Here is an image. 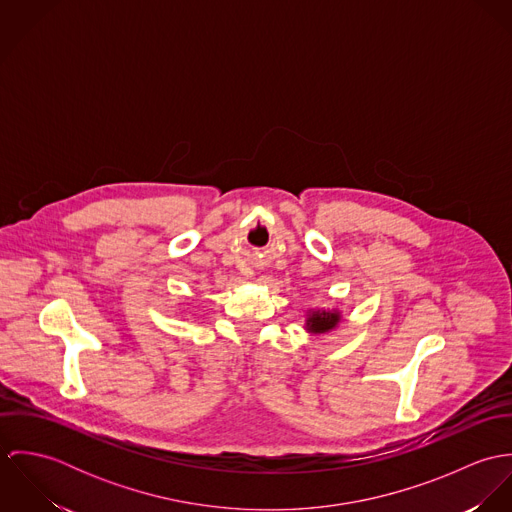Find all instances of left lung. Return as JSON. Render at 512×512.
<instances>
[{"mask_svg":"<svg viewBox=\"0 0 512 512\" xmlns=\"http://www.w3.org/2000/svg\"><path fill=\"white\" fill-rule=\"evenodd\" d=\"M339 323V313H313L307 319V329L313 333H325Z\"/></svg>","mask_w":512,"mask_h":512,"instance_id":"left-lung-1","label":"left lung"}]
</instances>
